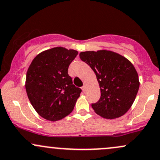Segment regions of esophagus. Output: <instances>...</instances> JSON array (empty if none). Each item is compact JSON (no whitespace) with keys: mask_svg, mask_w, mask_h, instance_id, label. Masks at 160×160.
<instances>
[{"mask_svg":"<svg viewBox=\"0 0 160 160\" xmlns=\"http://www.w3.org/2000/svg\"><path fill=\"white\" fill-rule=\"evenodd\" d=\"M86 89V85H83L82 86V90L83 92H85Z\"/></svg>","mask_w":160,"mask_h":160,"instance_id":"34e87169","label":"esophagus"}]
</instances>
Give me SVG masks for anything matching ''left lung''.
<instances>
[{
	"label": "left lung",
	"mask_w": 160,
	"mask_h": 160,
	"mask_svg": "<svg viewBox=\"0 0 160 160\" xmlns=\"http://www.w3.org/2000/svg\"><path fill=\"white\" fill-rule=\"evenodd\" d=\"M80 58L90 66L100 86V99L92 104L95 113L106 119L124 115L132 105L140 85L134 65L109 50L81 52Z\"/></svg>",
	"instance_id": "8db88e82"
}]
</instances>
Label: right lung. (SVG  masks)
<instances>
[{"label": "right lung", "instance_id": "1", "mask_svg": "<svg viewBox=\"0 0 160 160\" xmlns=\"http://www.w3.org/2000/svg\"><path fill=\"white\" fill-rule=\"evenodd\" d=\"M78 54L74 49L54 47L38 54L28 69V97L37 113L46 120H62L74 110L82 90L73 84L68 70Z\"/></svg>", "mask_w": 160, "mask_h": 160}]
</instances>
